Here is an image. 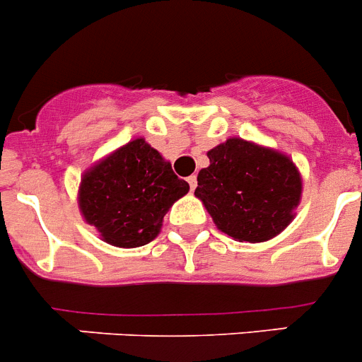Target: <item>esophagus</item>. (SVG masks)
<instances>
[{
    "instance_id": "1",
    "label": "esophagus",
    "mask_w": 362,
    "mask_h": 362,
    "mask_svg": "<svg viewBox=\"0 0 362 362\" xmlns=\"http://www.w3.org/2000/svg\"><path fill=\"white\" fill-rule=\"evenodd\" d=\"M187 182H189V187H191V191H194V189H196V184H198V182H196V177H194V175H191V177L187 178Z\"/></svg>"
}]
</instances>
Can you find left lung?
<instances>
[{
	"label": "left lung",
	"instance_id": "8db88e82",
	"mask_svg": "<svg viewBox=\"0 0 362 362\" xmlns=\"http://www.w3.org/2000/svg\"><path fill=\"white\" fill-rule=\"evenodd\" d=\"M194 196L223 233L238 242H265L296 217L303 177L286 153L242 138L206 152Z\"/></svg>",
	"mask_w": 362,
	"mask_h": 362
}]
</instances>
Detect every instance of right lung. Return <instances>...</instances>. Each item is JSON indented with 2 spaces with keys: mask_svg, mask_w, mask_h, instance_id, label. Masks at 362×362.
Masks as SVG:
<instances>
[{
  "mask_svg": "<svg viewBox=\"0 0 362 362\" xmlns=\"http://www.w3.org/2000/svg\"><path fill=\"white\" fill-rule=\"evenodd\" d=\"M189 184L170 160L136 138L88 168L81 177L77 205L83 219L115 247H141L159 235L164 216Z\"/></svg>",
  "mask_w": 362,
  "mask_h": 362,
  "instance_id": "1",
  "label": "right lung"
}]
</instances>
